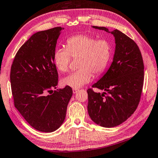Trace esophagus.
I'll list each match as a JSON object with an SVG mask.
<instances>
[{
  "label": "esophagus",
  "mask_w": 158,
  "mask_h": 158,
  "mask_svg": "<svg viewBox=\"0 0 158 158\" xmlns=\"http://www.w3.org/2000/svg\"><path fill=\"white\" fill-rule=\"evenodd\" d=\"M77 92H78V89H75V88H73V94H76Z\"/></svg>",
  "instance_id": "obj_1"
}]
</instances>
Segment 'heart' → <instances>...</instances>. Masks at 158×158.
Segmentation results:
<instances>
[{"instance_id": "heart-1", "label": "heart", "mask_w": 158, "mask_h": 158, "mask_svg": "<svg viewBox=\"0 0 158 158\" xmlns=\"http://www.w3.org/2000/svg\"><path fill=\"white\" fill-rule=\"evenodd\" d=\"M112 57V45L106 40H97L89 35L72 36L66 41V49L57 48L53 53V62L58 71H67L72 57H79L78 70L64 77V86L79 88L92 81V73L98 76L103 73Z\"/></svg>"}]
</instances>
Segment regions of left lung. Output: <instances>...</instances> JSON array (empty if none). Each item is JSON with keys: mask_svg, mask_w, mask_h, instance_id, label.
Listing matches in <instances>:
<instances>
[{"mask_svg": "<svg viewBox=\"0 0 158 158\" xmlns=\"http://www.w3.org/2000/svg\"><path fill=\"white\" fill-rule=\"evenodd\" d=\"M93 27L114 35L116 47L110 67L92 85L106 92L87 89L88 113L96 124L112 128L126 121L136 110L142 92L144 66L139 47L132 39L117 29L110 32L105 27Z\"/></svg>", "mask_w": 158, "mask_h": 158, "instance_id": "8db88e82", "label": "left lung"}]
</instances>
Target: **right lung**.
<instances>
[{
	"label": "right lung",
	"mask_w": 158,
	"mask_h": 158,
	"mask_svg": "<svg viewBox=\"0 0 158 158\" xmlns=\"http://www.w3.org/2000/svg\"><path fill=\"white\" fill-rule=\"evenodd\" d=\"M62 30L55 27L32 35L19 49L11 66L15 106L32 128L41 132L60 128L73 94L68 86L52 91L58 83L52 57Z\"/></svg>",
	"instance_id": "obj_1"
}]
</instances>
